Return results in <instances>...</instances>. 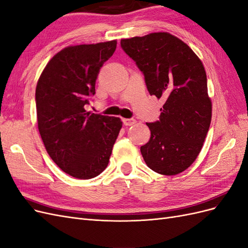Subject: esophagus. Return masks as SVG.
<instances>
[{"mask_svg": "<svg viewBox=\"0 0 248 248\" xmlns=\"http://www.w3.org/2000/svg\"><path fill=\"white\" fill-rule=\"evenodd\" d=\"M136 123H137V121L134 119H123V124L125 126H131Z\"/></svg>", "mask_w": 248, "mask_h": 248, "instance_id": "obj_1", "label": "esophagus"}]
</instances>
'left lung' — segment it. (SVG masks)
<instances>
[{
  "label": "left lung",
  "mask_w": 248,
  "mask_h": 248,
  "mask_svg": "<svg viewBox=\"0 0 248 248\" xmlns=\"http://www.w3.org/2000/svg\"><path fill=\"white\" fill-rule=\"evenodd\" d=\"M121 47L144 74L150 95L164 100L158 121L147 123L151 138L140 153L158 174H180L197 159L211 123L204 65L167 32L122 39Z\"/></svg>",
  "instance_id": "8db88e82"
}]
</instances>
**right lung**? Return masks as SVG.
Here are the masks:
<instances>
[{
	"instance_id": "obj_1",
	"label": "right lung",
	"mask_w": 248,
	"mask_h": 248,
	"mask_svg": "<svg viewBox=\"0 0 248 248\" xmlns=\"http://www.w3.org/2000/svg\"><path fill=\"white\" fill-rule=\"evenodd\" d=\"M117 41L68 46L51 58L36 87L37 122L42 141L57 166L78 179L107 169L122 121L87 111L99 70Z\"/></svg>"
}]
</instances>
